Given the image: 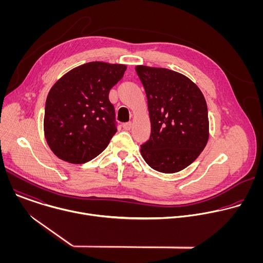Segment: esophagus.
Here are the masks:
<instances>
[{
	"label": "esophagus",
	"mask_w": 263,
	"mask_h": 263,
	"mask_svg": "<svg viewBox=\"0 0 263 263\" xmlns=\"http://www.w3.org/2000/svg\"><path fill=\"white\" fill-rule=\"evenodd\" d=\"M131 128H132V123H130V122L129 123H125L123 125V129L126 130V131H129Z\"/></svg>",
	"instance_id": "esophagus-1"
}]
</instances>
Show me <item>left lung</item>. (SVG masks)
Listing matches in <instances>:
<instances>
[{"label":"left lung","mask_w":263,"mask_h":263,"mask_svg":"<svg viewBox=\"0 0 263 263\" xmlns=\"http://www.w3.org/2000/svg\"><path fill=\"white\" fill-rule=\"evenodd\" d=\"M144 88L151 134L141 155L155 171L173 174L192 164L208 141L209 122L205 98L183 74L159 67L137 65Z\"/></svg>","instance_id":"obj_1"}]
</instances>
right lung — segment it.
I'll use <instances>...</instances> for the list:
<instances>
[{
  "mask_svg": "<svg viewBox=\"0 0 263 263\" xmlns=\"http://www.w3.org/2000/svg\"><path fill=\"white\" fill-rule=\"evenodd\" d=\"M126 65L89 62L71 69L51 88L45 108V135L53 153L74 164L100 155L118 131L109 91Z\"/></svg>",
  "mask_w": 263,
  "mask_h": 263,
  "instance_id": "add662e5",
  "label": "right lung"
}]
</instances>
